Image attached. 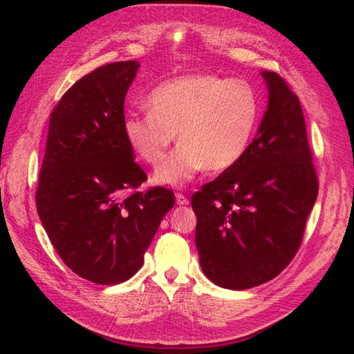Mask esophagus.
<instances>
[{"label": "esophagus", "mask_w": 354, "mask_h": 354, "mask_svg": "<svg viewBox=\"0 0 354 354\" xmlns=\"http://www.w3.org/2000/svg\"><path fill=\"white\" fill-rule=\"evenodd\" d=\"M176 204L178 205H187V204H189V199H187L185 194L176 193Z\"/></svg>", "instance_id": "1"}]
</instances>
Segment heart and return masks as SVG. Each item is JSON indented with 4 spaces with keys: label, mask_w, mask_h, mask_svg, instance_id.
I'll return each instance as SVG.
<instances>
[{
    "label": "heart",
    "mask_w": 354,
    "mask_h": 354,
    "mask_svg": "<svg viewBox=\"0 0 354 354\" xmlns=\"http://www.w3.org/2000/svg\"><path fill=\"white\" fill-rule=\"evenodd\" d=\"M149 112H127L123 133L142 161L156 165L175 140L181 141L155 171V181L183 185L201 170L223 171L251 145L260 102L245 80L189 74L164 82L147 95Z\"/></svg>",
    "instance_id": "obj_1"
}]
</instances>
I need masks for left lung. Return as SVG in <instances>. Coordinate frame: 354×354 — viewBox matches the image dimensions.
Returning <instances> with one entry per match:
<instances>
[{"label": "left lung", "mask_w": 354, "mask_h": 354, "mask_svg": "<svg viewBox=\"0 0 354 354\" xmlns=\"http://www.w3.org/2000/svg\"><path fill=\"white\" fill-rule=\"evenodd\" d=\"M266 114L246 153L192 198L204 274L225 289L272 280L295 257L318 196L298 95L274 71Z\"/></svg>", "instance_id": "1"}]
</instances>
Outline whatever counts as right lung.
<instances>
[{
	"instance_id": "right-lung-1",
	"label": "right lung",
	"mask_w": 354,
	"mask_h": 354,
	"mask_svg": "<svg viewBox=\"0 0 354 354\" xmlns=\"http://www.w3.org/2000/svg\"><path fill=\"white\" fill-rule=\"evenodd\" d=\"M137 61L79 79L51 111L36 190L42 227L62 261L95 284L137 274L175 194L147 181L123 133L124 97Z\"/></svg>"
}]
</instances>
